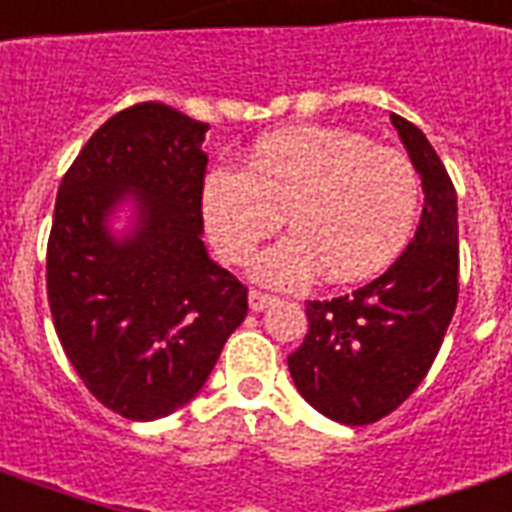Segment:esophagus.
Wrapping results in <instances>:
<instances>
[{
  "label": "esophagus",
  "instance_id": "34e87169",
  "mask_svg": "<svg viewBox=\"0 0 512 512\" xmlns=\"http://www.w3.org/2000/svg\"><path fill=\"white\" fill-rule=\"evenodd\" d=\"M274 301V295L260 293V290H252V293H249V309H252V312H263V309H268Z\"/></svg>",
  "mask_w": 512,
  "mask_h": 512
}]
</instances>
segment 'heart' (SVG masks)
<instances>
[{"label":"heart","mask_w":512,"mask_h":512,"mask_svg":"<svg viewBox=\"0 0 512 512\" xmlns=\"http://www.w3.org/2000/svg\"><path fill=\"white\" fill-rule=\"evenodd\" d=\"M200 211L227 263H244L282 225L290 236L252 263L260 285H333L377 274L399 255L420 214V176L407 154L339 127H287L249 149L244 170L203 181Z\"/></svg>","instance_id":"obj_1"}]
</instances>
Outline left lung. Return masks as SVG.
<instances>
[{
	"label": "left lung",
	"instance_id": "obj_1",
	"mask_svg": "<svg viewBox=\"0 0 512 512\" xmlns=\"http://www.w3.org/2000/svg\"><path fill=\"white\" fill-rule=\"evenodd\" d=\"M423 184V214L407 249L369 285L309 301L304 344L287 358L295 388L344 426L391 415L437 358L458 301L456 189L423 132L391 113Z\"/></svg>",
	"mask_w": 512,
	"mask_h": 512
}]
</instances>
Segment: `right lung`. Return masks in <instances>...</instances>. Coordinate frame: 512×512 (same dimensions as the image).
Returning <instances> with one entry per match:
<instances>
[{
	"label": "right lung",
	"mask_w": 512,
	"mask_h": 512,
	"mask_svg": "<svg viewBox=\"0 0 512 512\" xmlns=\"http://www.w3.org/2000/svg\"><path fill=\"white\" fill-rule=\"evenodd\" d=\"M208 124L140 102L94 132L59 184L48 304L64 355L108 410L157 420L206 385L246 287L203 244ZM121 207L131 225L112 233Z\"/></svg>",
	"instance_id": "right-lung-1"
}]
</instances>
